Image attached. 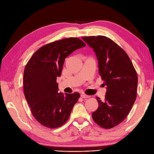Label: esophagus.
<instances>
[{"label":"esophagus","instance_id":"esophagus-1","mask_svg":"<svg viewBox=\"0 0 154 154\" xmlns=\"http://www.w3.org/2000/svg\"><path fill=\"white\" fill-rule=\"evenodd\" d=\"M81 97L83 98V99H85V98H89L90 96L87 95V94H81Z\"/></svg>","mask_w":154,"mask_h":154}]
</instances>
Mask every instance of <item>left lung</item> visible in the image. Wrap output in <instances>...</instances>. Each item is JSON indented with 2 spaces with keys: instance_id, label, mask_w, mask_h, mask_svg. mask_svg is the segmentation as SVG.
Returning <instances> with one entry per match:
<instances>
[{
  "instance_id": "8db88e82",
  "label": "left lung",
  "mask_w": 154,
  "mask_h": 154,
  "mask_svg": "<svg viewBox=\"0 0 154 154\" xmlns=\"http://www.w3.org/2000/svg\"><path fill=\"white\" fill-rule=\"evenodd\" d=\"M93 49L99 73L106 85L105 99L97 97L98 109L92 113L93 120L104 128H112L126 119L136 99L138 75L131 60L119 45L110 38L83 37Z\"/></svg>"
}]
</instances>
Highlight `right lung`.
Returning a JSON list of instances; mask_svg holds the SVG:
<instances>
[{
	"mask_svg": "<svg viewBox=\"0 0 154 154\" xmlns=\"http://www.w3.org/2000/svg\"><path fill=\"white\" fill-rule=\"evenodd\" d=\"M85 44L77 38H69L44 45L35 52L24 69L23 85L25 98L38 122L56 128L68 120L79 93H59L65 59Z\"/></svg>",
	"mask_w": 154,
	"mask_h": 154,
	"instance_id": "obj_1",
	"label": "right lung"
}]
</instances>
